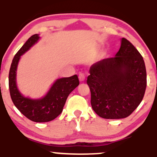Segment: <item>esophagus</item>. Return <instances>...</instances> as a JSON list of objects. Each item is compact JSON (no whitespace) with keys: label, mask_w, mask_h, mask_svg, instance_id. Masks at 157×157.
I'll return each instance as SVG.
<instances>
[{"label":"esophagus","mask_w":157,"mask_h":157,"mask_svg":"<svg viewBox=\"0 0 157 157\" xmlns=\"http://www.w3.org/2000/svg\"><path fill=\"white\" fill-rule=\"evenodd\" d=\"M79 80H80V82H83L85 80V79H86V77H85V75L83 73H80L79 74Z\"/></svg>","instance_id":"obj_1"}]
</instances>
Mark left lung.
Listing matches in <instances>:
<instances>
[{
	"label": "left lung",
	"mask_w": 157,
	"mask_h": 157,
	"mask_svg": "<svg viewBox=\"0 0 157 157\" xmlns=\"http://www.w3.org/2000/svg\"><path fill=\"white\" fill-rule=\"evenodd\" d=\"M87 84L94 112L104 119H122L133 113L147 86L143 57L130 41L122 38L115 57L97 62L89 69Z\"/></svg>",
	"instance_id": "8db88e82"
}]
</instances>
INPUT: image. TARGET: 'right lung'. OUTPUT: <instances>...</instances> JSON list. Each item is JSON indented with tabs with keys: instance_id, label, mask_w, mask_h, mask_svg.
I'll use <instances>...</instances> for the list:
<instances>
[{
	"instance_id": "add662e5",
	"label": "right lung",
	"mask_w": 157,
	"mask_h": 157,
	"mask_svg": "<svg viewBox=\"0 0 157 157\" xmlns=\"http://www.w3.org/2000/svg\"><path fill=\"white\" fill-rule=\"evenodd\" d=\"M39 38L37 34L31 36L16 53L10 69L9 87L12 102L21 113L33 122H46L55 120L60 114L68 96L78 86L80 82L77 75L57 79L47 94L38 100H32L21 94L16 85L17 64L21 56L37 43Z\"/></svg>"
}]
</instances>
